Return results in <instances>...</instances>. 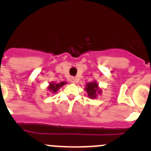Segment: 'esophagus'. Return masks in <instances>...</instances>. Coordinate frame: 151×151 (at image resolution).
Here are the masks:
<instances>
[{
    "instance_id": "34e87169",
    "label": "esophagus",
    "mask_w": 151,
    "mask_h": 151,
    "mask_svg": "<svg viewBox=\"0 0 151 151\" xmlns=\"http://www.w3.org/2000/svg\"><path fill=\"white\" fill-rule=\"evenodd\" d=\"M71 81H72V83H73V84H76V83H77V79H76L75 77H72L71 78Z\"/></svg>"
}]
</instances>
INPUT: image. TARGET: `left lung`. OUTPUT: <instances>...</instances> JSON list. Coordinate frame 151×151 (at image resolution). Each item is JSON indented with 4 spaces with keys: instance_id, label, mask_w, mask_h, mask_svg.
Returning a JSON list of instances; mask_svg holds the SVG:
<instances>
[{
    "instance_id": "obj_1",
    "label": "left lung",
    "mask_w": 151,
    "mask_h": 151,
    "mask_svg": "<svg viewBox=\"0 0 151 151\" xmlns=\"http://www.w3.org/2000/svg\"><path fill=\"white\" fill-rule=\"evenodd\" d=\"M85 89L88 93V96L91 99L96 98L97 93H101V90L98 89V84L96 81L88 83Z\"/></svg>"
}]
</instances>
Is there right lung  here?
<instances>
[{
  "instance_id": "1",
  "label": "right lung",
  "mask_w": 151,
  "mask_h": 151,
  "mask_svg": "<svg viewBox=\"0 0 151 151\" xmlns=\"http://www.w3.org/2000/svg\"><path fill=\"white\" fill-rule=\"evenodd\" d=\"M66 82H64V81H62V82L59 83V84H55V83H50V86L48 87L50 91H51L52 93H56L58 91V90L60 89L61 86L65 85Z\"/></svg>"
}]
</instances>
